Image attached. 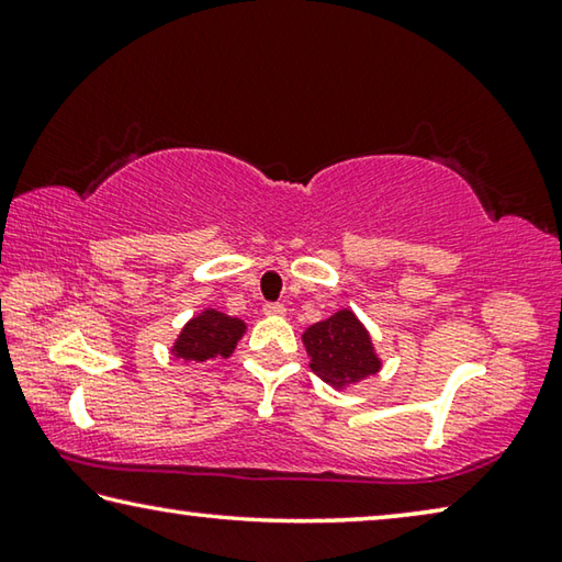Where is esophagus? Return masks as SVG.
<instances>
[{"label":"esophagus","mask_w":562,"mask_h":562,"mask_svg":"<svg viewBox=\"0 0 562 562\" xmlns=\"http://www.w3.org/2000/svg\"><path fill=\"white\" fill-rule=\"evenodd\" d=\"M262 310H265V315H284V304L282 302H268Z\"/></svg>","instance_id":"obj_1"}]
</instances>
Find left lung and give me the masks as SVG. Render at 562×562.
Returning a JSON list of instances; mask_svg holds the SVG:
<instances>
[{"instance_id":"1","label":"left lung","mask_w":562,"mask_h":562,"mask_svg":"<svg viewBox=\"0 0 562 562\" xmlns=\"http://www.w3.org/2000/svg\"><path fill=\"white\" fill-rule=\"evenodd\" d=\"M312 372L329 386H349L382 369L372 337L351 310H339L329 319L312 325L302 335Z\"/></svg>"}]
</instances>
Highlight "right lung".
<instances>
[{
  "instance_id": "add662e5",
  "label": "right lung",
  "mask_w": 562,
  "mask_h": 562,
  "mask_svg": "<svg viewBox=\"0 0 562 562\" xmlns=\"http://www.w3.org/2000/svg\"><path fill=\"white\" fill-rule=\"evenodd\" d=\"M243 319L227 317L217 310H205L190 319L180 331L173 345V355L188 361L227 359L233 355L237 339L243 337Z\"/></svg>"
}]
</instances>
